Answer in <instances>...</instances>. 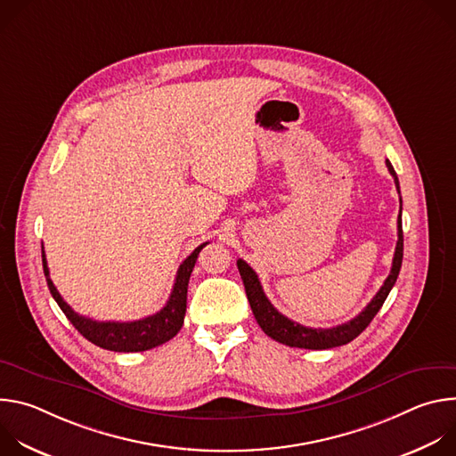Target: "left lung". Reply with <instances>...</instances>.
I'll return each instance as SVG.
<instances>
[{"label":"left lung","mask_w":456,"mask_h":456,"mask_svg":"<svg viewBox=\"0 0 456 456\" xmlns=\"http://www.w3.org/2000/svg\"><path fill=\"white\" fill-rule=\"evenodd\" d=\"M386 167L389 171V175L394 176L397 191L401 192L399 187V178L397 173L392 166V162L386 160ZM401 211H403V200H401ZM397 247H395V254H394V264H392V273L384 280V285L380 287V290L373 296V299L366 305V308L355 315L354 319H350L348 322L338 324V327L332 329H310V327H303V324L285 317L281 312H278L273 303L269 301V297L265 296L262 283L257 280V274L250 269L248 264H245L243 259H238L236 265L240 271V276L243 280L245 285V292H247V299L250 303L252 314L257 321L262 330L273 338L278 343H283L287 346H294V348H306V350H327V348H336V346H343L350 341H354L366 327L371 322V319L375 317V314L380 310L382 303L386 301L389 290L394 289L397 276L401 273V265H403V252H404V236H403V220L399 215L397 220Z\"/></svg>","instance_id":"obj_1"}]
</instances>
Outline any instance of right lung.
<instances>
[{"instance_id": "1", "label": "right lung", "mask_w": 456, "mask_h": 456, "mask_svg": "<svg viewBox=\"0 0 456 456\" xmlns=\"http://www.w3.org/2000/svg\"><path fill=\"white\" fill-rule=\"evenodd\" d=\"M206 245H208V241L199 245L182 262L166 306L160 308L157 314L137 319V321H124V322L95 321V319L79 315L77 312L72 310V306L67 301L61 297L57 289L53 287V283L50 280L48 265H46L45 250H41L43 271H45V278H46L52 297L57 301L59 308L64 312V315L70 319V322L74 324L83 338H86L90 343H94L104 350H111V352H144V350H151V348L160 346L166 341L173 339L178 334V330L182 329L185 306H187L185 305L187 303V283H189L192 267H194V264H197V257Z\"/></svg>"}]
</instances>
